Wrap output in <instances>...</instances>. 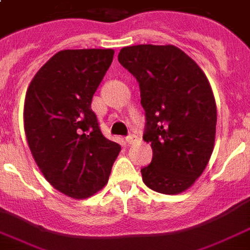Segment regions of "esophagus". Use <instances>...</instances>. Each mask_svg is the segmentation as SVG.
I'll list each match as a JSON object with an SVG mask.
<instances>
[{"mask_svg":"<svg viewBox=\"0 0 250 250\" xmlns=\"http://www.w3.org/2000/svg\"><path fill=\"white\" fill-rule=\"evenodd\" d=\"M136 136H135V135H128V136H125V143H127V144H132L133 142H136Z\"/></svg>","mask_w":250,"mask_h":250,"instance_id":"esophagus-1","label":"esophagus"}]
</instances>
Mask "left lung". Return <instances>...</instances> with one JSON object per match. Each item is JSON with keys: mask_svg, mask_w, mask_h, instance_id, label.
Returning <instances> with one entry per match:
<instances>
[{"mask_svg": "<svg viewBox=\"0 0 250 250\" xmlns=\"http://www.w3.org/2000/svg\"><path fill=\"white\" fill-rule=\"evenodd\" d=\"M118 62L139 83L146 111L143 139L153 157L142 169L144 184L178 194L195 182L215 143L216 104L203 70L174 45L125 47Z\"/></svg>", "mask_w": 250, "mask_h": 250, "instance_id": "1", "label": "left lung"}]
</instances>
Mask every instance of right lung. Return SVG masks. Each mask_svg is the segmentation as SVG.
<instances>
[{
  "instance_id": "right-lung-1",
  "label": "right lung",
  "mask_w": 250,
  "mask_h": 250,
  "mask_svg": "<svg viewBox=\"0 0 250 250\" xmlns=\"http://www.w3.org/2000/svg\"><path fill=\"white\" fill-rule=\"evenodd\" d=\"M112 49H64L34 76L24 100V132L36 165L53 188L83 199L107 184L121 146L101 132L93 95Z\"/></svg>"
}]
</instances>
